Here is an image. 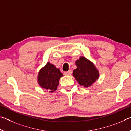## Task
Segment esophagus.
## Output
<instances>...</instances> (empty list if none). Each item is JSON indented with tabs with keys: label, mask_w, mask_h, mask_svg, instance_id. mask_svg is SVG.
Segmentation results:
<instances>
[{
	"label": "esophagus",
	"mask_w": 131,
	"mask_h": 131,
	"mask_svg": "<svg viewBox=\"0 0 131 131\" xmlns=\"http://www.w3.org/2000/svg\"><path fill=\"white\" fill-rule=\"evenodd\" d=\"M72 72L71 70H69L68 72H64V74H65V76H70V75L72 74Z\"/></svg>",
	"instance_id": "esophagus-1"
}]
</instances>
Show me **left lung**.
<instances>
[{
	"instance_id": "8db88e82",
	"label": "left lung",
	"mask_w": 131,
	"mask_h": 131,
	"mask_svg": "<svg viewBox=\"0 0 131 131\" xmlns=\"http://www.w3.org/2000/svg\"><path fill=\"white\" fill-rule=\"evenodd\" d=\"M77 68L73 72V76L79 85L89 87L99 77V70L94 63L85 57L81 56L76 61Z\"/></svg>"
}]
</instances>
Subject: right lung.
<instances>
[{"label":"right lung","instance_id":"right-lung-1","mask_svg":"<svg viewBox=\"0 0 131 131\" xmlns=\"http://www.w3.org/2000/svg\"><path fill=\"white\" fill-rule=\"evenodd\" d=\"M63 76L59 68H57L50 62L40 69L37 76V83L42 88L50 93L57 90L59 79Z\"/></svg>","mask_w":131,"mask_h":131}]
</instances>
